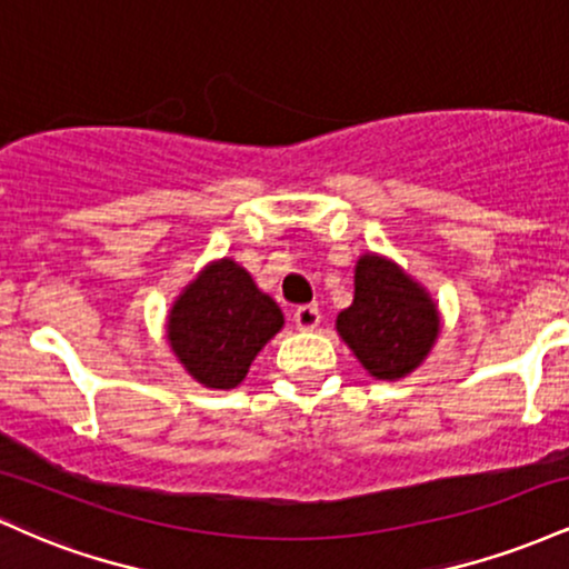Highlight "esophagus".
Returning <instances> with one entry per match:
<instances>
[{"label": "esophagus", "mask_w": 569, "mask_h": 569, "mask_svg": "<svg viewBox=\"0 0 569 569\" xmlns=\"http://www.w3.org/2000/svg\"><path fill=\"white\" fill-rule=\"evenodd\" d=\"M293 323H297V329L302 331L318 329V323H321V310H318L316 305L297 307V310H293Z\"/></svg>", "instance_id": "obj_1"}]
</instances>
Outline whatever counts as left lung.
I'll return each instance as SVG.
<instances>
[{
	"instance_id": "1",
	"label": "left lung",
	"mask_w": 569,
	"mask_h": 569,
	"mask_svg": "<svg viewBox=\"0 0 569 569\" xmlns=\"http://www.w3.org/2000/svg\"><path fill=\"white\" fill-rule=\"evenodd\" d=\"M439 307L390 259L363 253L356 297L337 316V331L377 380H401L426 361L439 337Z\"/></svg>"
}]
</instances>
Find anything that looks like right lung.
I'll return each instance as SVG.
<instances>
[{"instance_id": "obj_1", "label": "right lung", "mask_w": 569, "mask_h": 569, "mask_svg": "<svg viewBox=\"0 0 569 569\" xmlns=\"http://www.w3.org/2000/svg\"><path fill=\"white\" fill-rule=\"evenodd\" d=\"M283 329L276 299L232 259H219L179 293L168 345L189 375L213 390L238 388L257 352Z\"/></svg>"}]
</instances>
